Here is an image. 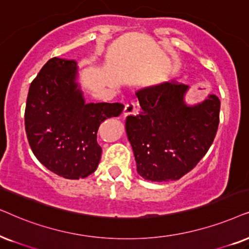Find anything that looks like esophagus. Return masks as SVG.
Instances as JSON below:
<instances>
[{"label":"esophagus","instance_id":"obj_1","mask_svg":"<svg viewBox=\"0 0 249 249\" xmlns=\"http://www.w3.org/2000/svg\"><path fill=\"white\" fill-rule=\"evenodd\" d=\"M134 111H135V102H133V101L128 102V104H126V106H125V108H124V116L134 114Z\"/></svg>","mask_w":249,"mask_h":249}]
</instances>
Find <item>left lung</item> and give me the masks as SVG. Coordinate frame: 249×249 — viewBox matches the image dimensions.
Segmentation results:
<instances>
[{
    "label": "left lung",
    "instance_id": "left-lung-1",
    "mask_svg": "<svg viewBox=\"0 0 249 249\" xmlns=\"http://www.w3.org/2000/svg\"><path fill=\"white\" fill-rule=\"evenodd\" d=\"M188 85L167 82L137 92L141 111L126 117L125 128L138 173L152 182L178 180L206 155L216 135L221 102L210 94L185 105Z\"/></svg>",
    "mask_w": 249,
    "mask_h": 249
}]
</instances>
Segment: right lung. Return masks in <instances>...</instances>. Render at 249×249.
Masks as SVG:
<instances>
[{
  "mask_svg": "<svg viewBox=\"0 0 249 249\" xmlns=\"http://www.w3.org/2000/svg\"><path fill=\"white\" fill-rule=\"evenodd\" d=\"M76 74L74 60L50 59L31 83L25 109L33 154L48 170L71 180L97 170L102 152L99 126L124 109L118 102L85 104Z\"/></svg>",
  "mask_w": 249,
  "mask_h": 249,
  "instance_id": "right-lung-1",
  "label": "right lung"
}]
</instances>
